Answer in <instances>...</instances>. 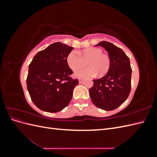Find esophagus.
Segmentation results:
<instances>
[{"mask_svg": "<svg viewBox=\"0 0 157 157\" xmlns=\"http://www.w3.org/2000/svg\"><path fill=\"white\" fill-rule=\"evenodd\" d=\"M83 81H84V80L82 79V78H79V79H78V82H79L80 84H81Z\"/></svg>", "mask_w": 157, "mask_h": 157, "instance_id": "obj_1", "label": "esophagus"}]
</instances>
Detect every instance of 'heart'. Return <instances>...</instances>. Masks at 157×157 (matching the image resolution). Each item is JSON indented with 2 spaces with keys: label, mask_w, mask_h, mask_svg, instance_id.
I'll list each match as a JSON object with an SVG mask.
<instances>
[{
  "label": "heart",
  "mask_w": 157,
  "mask_h": 157,
  "mask_svg": "<svg viewBox=\"0 0 157 157\" xmlns=\"http://www.w3.org/2000/svg\"><path fill=\"white\" fill-rule=\"evenodd\" d=\"M101 49L90 47L84 49L79 54L76 51H71L67 57V63L69 67L75 70L83 65L84 60L89 61L88 68H79L74 73L76 77L87 78L94 77L99 74L102 77L107 73L111 67V59L109 56L102 54Z\"/></svg>",
  "instance_id": "1"
}]
</instances>
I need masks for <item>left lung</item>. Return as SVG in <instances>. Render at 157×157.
Returning <instances> with one entry per match:
<instances>
[{"label": "left lung", "instance_id": "1", "mask_svg": "<svg viewBox=\"0 0 157 157\" xmlns=\"http://www.w3.org/2000/svg\"><path fill=\"white\" fill-rule=\"evenodd\" d=\"M108 52L111 67L104 77L93 80L89 93L94 105L103 110L111 111L119 107L129 96L131 90L132 69L130 59L123 50L107 41L96 45Z\"/></svg>", "mask_w": 157, "mask_h": 157}]
</instances>
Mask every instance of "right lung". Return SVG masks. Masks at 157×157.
I'll return each mask as SVG.
<instances>
[{
  "mask_svg": "<svg viewBox=\"0 0 157 157\" xmlns=\"http://www.w3.org/2000/svg\"><path fill=\"white\" fill-rule=\"evenodd\" d=\"M73 47L55 42L37 53L29 66L27 87L35 105L41 110L56 113L67 107L73 97L78 79L71 77L73 71L67 57Z\"/></svg>",
  "mask_w": 157,
  "mask_h": 157,
  "instance_id": "right-lung-1",
  "label": "right lung"
}]
</instances>
